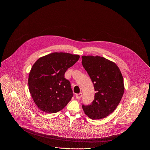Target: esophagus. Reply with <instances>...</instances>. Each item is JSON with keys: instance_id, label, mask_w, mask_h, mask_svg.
Instances as JSON below:
<instances>
[{"instance_id": "esophagus-1", "label": "esophagus", "mask_w": 150, "mask_h": 150, "mask_svg": "<svg viewBox=\"0 0 150 150\" xmlns=\"http://www.w3.org/2000/svg\"><path fill=\"white\" fill-rule=\"evenodd\" d=\"M75 97L76 98V99H79L81 98L82 97V93H79V94H76L75 95Z\"/></svg>"}]
</instances>
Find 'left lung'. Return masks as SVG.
I'll return each instance as SVG.
<instances>
[{
  "mask_svg": "<svg viewBox=\"0 0 150 150\" xmlns=\"http://www.w3.org/2000/svg\"><path fill=\"white\" fill-rule=\"evenodd\" d=\"M82 64L96 91L91 104L82 107L93 120L101 119L113 112L124 93L123 78L116 64L103 57L82 56Z\"/></svg>",
  "mask_w": 150,
  "mask_h": 150,
  "instance_id": "obj_1",
  "label": "left lung"
}]
</instances>
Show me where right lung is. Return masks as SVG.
Instances as JSON below:
<instances>
[{
    "label": "right lung",
    "instance_id": "right-lung-1",
    "mask_svg": "<svg viewBox=\"0 0 150 150\" xmlns=\"http://www.w3.org/2000/svg\"><path fill=\"white\" fill-rule=\"evenodd\" d=\"M79 59L77 54L55 52L35 62L29 74L28 87L34 103L41 110L56 113L71 101L72 90L65 73Z\"/></svg>",
    "mask_w": 150,
    "mask_h": 150
}]
</instances>
